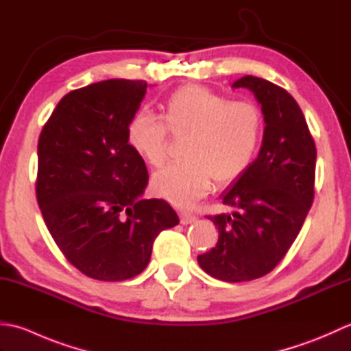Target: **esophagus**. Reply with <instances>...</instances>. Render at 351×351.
I'll return each mask as SVG.
<instances>
[{
    "label": "esophagus",
    "mask_w": 351,
    "mask_h": 351,
    "mask_svg": "<svg viewBox=\"0 0 351 351\" xmlns=\"http://www.w3.org/2000/svg\"><path fill=\"white\" fill-rule=\"evenodd\" d=\"M180 219H181V223L182 225H190V223H193L196 220V217L195 215H191V214H187V213H181V215H180Z\"/></svg>",
    "instance_id": "esophagus-1"
}]
</instances>
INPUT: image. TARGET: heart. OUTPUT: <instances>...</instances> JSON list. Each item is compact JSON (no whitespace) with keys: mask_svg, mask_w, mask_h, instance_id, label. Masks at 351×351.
<instances>
[{"mask_svg":"<svg viewBox=\"0 0 351 351\" xmlns=\"http://www.w3.org/2000/svg\"><path fill=\"white\" fill-rule=\"evenodd\" d=\"M161 116L140 110L126 128L130 146L149 166L160 167L167 158L170 132L189 134L185 160L154 175L152 187L178 208H191L219 184L234 181L247 169L263 137V113L253 102L229 101L205 86L176 88L164 104Z\"/></svg>","mask_w":351,"mask_h":351,"instance_id":"heart-1","label":"heart"}]
</instances>
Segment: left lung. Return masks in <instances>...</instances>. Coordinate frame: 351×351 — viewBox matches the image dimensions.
I'll use <instances>...</instances> for the list:
<instances>
[{
  "label": "left lung",
  "mask_w": 351,
  "mask_h": 351,
  "mask_svg": "<svg viewBox=\"0 0 351 351\" xmlns=\"http://www.w3.org/2000/svg\"><path fill=\"white\" fill-rule=\"evenodd\" d=\"M232 87L253 92L264 114L258 158L223 193L230 214L208 215L219 241L197 263L215 279L263 278L287 255L314 200L317 149L299 104L285 88L245 75Z\"/></svg>",
  "instance_id": "1"
}]
</instances>
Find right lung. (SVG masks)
<instances>
[{
  "mask_svg": "<svg viewBox=\"0 0 351 351\" xmlns=\"http://www.w3.org/2000/svg\"><path fill=\"white\" fill-rule=\"evenodd\" d=\"M143 80H107L63 96L37 145V204L69 263L117 282L149 264L161 230L180 223L166 200L141 199L143 158L126 128L146 95Z\"/></svg>",
  "mask_w": 351,
  "mask_h": 351,
  "instance_id": "obj_1",
  "label": "right lung"
}]
</instances>
